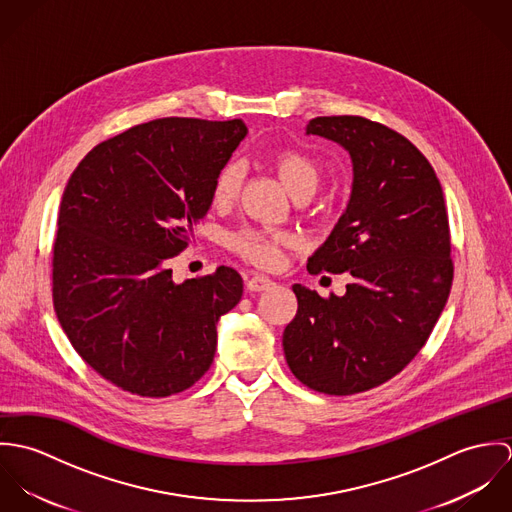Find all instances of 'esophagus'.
<instances>
[{
  "label": "esophagus",
  "mask_w": 512,
  "mask_h": 512,
  "mask_svg": "<svg viewBox=\"0 0 512 512\" xmlns=\"http://www.w3.org/2000/svg\"><path fill=\"white\" fill-rule=\"evenodd\" d=\"M272 286H274V282H272L270 278H266V276H260V274L252 276V278L246 282V288H248L250 292H266V290H270Z\"/></svg>",
  "instance_id": "1"
}]
</instances>
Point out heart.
Segmentation results:
<instances>
[{
	"instance_id": "obj_1",
	"label": "heart",
	"mask_w": 512,
	"mask_h": 512,
	"mask_svg": "<svg viewBox=\"0 0 512 512\" xmlns=\"http://www.w3.org/2000/svg\"><path fill=\"white\" fill-rule=\"evenodd\" d=\"M274 167L284 187L293 197L299 193H313L321 179L319 163L299 149H278L274 153ZM242 165L226 163L213 183L215 203H228L236 197L242 183ZM290 236L284 232H266L256 228H242L228 234V248L244 260L256 266H274L280 258V248L290 244Z\"/></svg>"
}]
</instances>
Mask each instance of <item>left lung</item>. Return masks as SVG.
I'll return each instance as SVG.
<instances>
[{"label": "left lung", "instance_id": "obj_1", "mask_svg": "<svg viewBox=\"0 0 512 512\" xmlns=\"http://www.w3.org/2000/svg\"><path fill=\"white\" fill-rule=\"evenodd\" d=\"M307 134L337 142L353 161L349 205L307 272H349L353 282L341 297L295 284L282 343L299 382L349 396L390 380L426 345L453 280L449 222L434 167L398 132L321 116Z\"/></svg>", "mask_w": 512, "mask_h": 512}]
</instances>
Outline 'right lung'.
Returning a JSON list of instances; mask_svg holds the SVG:
<instances>
[{"instance_id":"right-lung-1","label":"right lung","mask_w":512,"mask_h":512,"mask_svg":"<svg viewBox=\"0 0 512 512\" xmlns=\"http://www.w3.org/2000/svg\"><path fill=\"white\" fill-rule=\"evenodd\" d=\"M246 132L242 120H151L90 149L67 183L55 311L82 361L126 392H183L215 359L217 323L240 301L242 278L220 266L175 284L167 262L189 246Z\"/></svg>"}]
</instances>
